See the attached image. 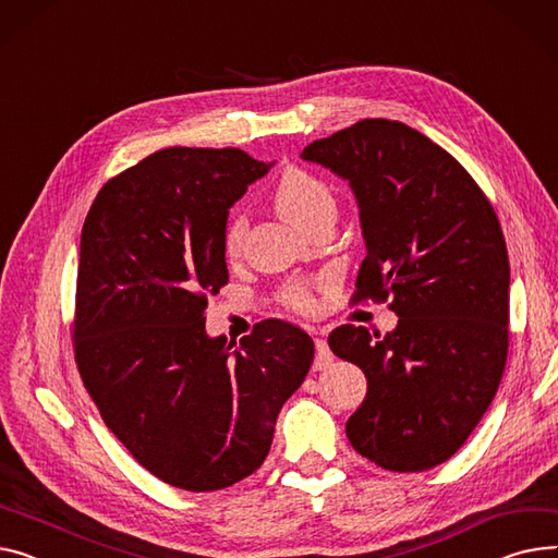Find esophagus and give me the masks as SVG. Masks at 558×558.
<instances>
[{"label":"esophagus","instance_id":"34e87169","mask_svg":"<svg viewBox=\"0 0 558 558\" xmlns=\"http://www.w3.org/2000/svg\"><path fill=\"white\" fill-rule=\"evenodd\" d=\"M331 352L327 348V341L325 339H316V361H314V369H325L331 365Z\"/></svg>","mask_w":558,"mask_h":558}]
</instances>
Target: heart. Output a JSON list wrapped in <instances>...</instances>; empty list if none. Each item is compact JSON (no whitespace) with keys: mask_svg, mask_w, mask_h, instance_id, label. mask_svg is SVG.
I'll return each instance as SVG.
<instances>
[{"mask_svg":"<svg viewBox=\"0 0 558 558\" xmlns=\"http://www.w3.org/2000/svg\"><path fill=\"white\" fill-rule=\"evenodd\" d=\"M274 204L278 213L299 229L310 227L314 219L323 215L337 213V199H333L329 185L316 174L301 168H289L280 177L274 193ZM244 231H246L244 215H231L225 229V240H221L225 242V253L229 257L238 255ZM282 301L301 312H310L314 307L312 289L305 282H289L282 289Z\"/></svg>","mask_w":558,"mask_h":558,"instance_id":"b5f03b06","label":"heart"}]
</instances>
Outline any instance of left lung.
Returning <instances> with one entry per match:
<instances>
[{
	"label": "left lung",
	"instance_id": "left-lung-1",
	"mask_svg": "<svg viewBox=\"0 0 558 558\" xmlns=\"http://www.w3.org/2000/svg\"><path fill=\"white\" fill-rule=\"evenodd\" d=\"M301 157L350 183L365 242L356 299L390 295L399 316L386 337L354 325L329 333L331 352L367 379L348 439L388 471L433 469L466 441L502 379L509 257L498 217L447 150L399 121H359Z\"/></svg>",
	"mask_w": 558,
	"mask_h": 558
}]
</instances>
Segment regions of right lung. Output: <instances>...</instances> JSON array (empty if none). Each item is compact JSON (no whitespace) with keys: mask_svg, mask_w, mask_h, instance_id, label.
Wrapping results in <instances>:
<instances>
[{"mask_svg":"<svg viewBox=\"0 0 558 558\" xmlns=\"http://www.w3.org/2000/svg\"><path fill=\"white\" fill-rule=\"evenodd\" d=\"M274 163L238 147H166L107 181L83 235L76 363L107 428L185 492H217L265 462L314 341L257 323L240 345L208 337V295L229 282V208Z\"/></svg>","mask_w":558,"mask_h":558,"instance_id":"obj_1","label":"right lung"}]
</instances>
